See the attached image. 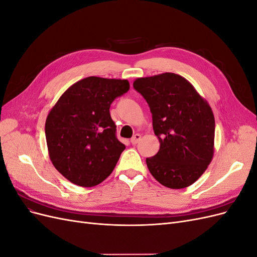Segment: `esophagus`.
I'll list each match as a JSON object with an SVG mask.
<instances>
[{
    "label": "esophagus",
    "instance_id": "esophagus-1",
    "mask_svg": "<svg viewBox=\"0 0 257 257\" xmlns=\"http://www.w3.org/2000/svg\"><path fill=\"white\" fill-rule=\"evenodd\" d=\"M141 139H142V135L141 134H135L133 137H132L131 143L133 144V145H136L139 141H141Z\"/></svg>",
    "mask_w": 257,
    "mask_h": 257
}]
</instances>
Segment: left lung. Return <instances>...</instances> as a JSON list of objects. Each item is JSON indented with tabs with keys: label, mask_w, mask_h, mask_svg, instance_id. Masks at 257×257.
<instances>
[{
	"label": "left lung",
	"mask_w": 257,
	"mask_h": 257,
	"mask_svg": "<svg viewBox=\"0 0 257 257\" xmlns=\"http://www.w3.org/2000/svg\"><path fill=\"white\" fill-rule=\"evenodd\" d=\"M134 89L152 113L159 152L148 169L169 189L190 186L205 173L214 153V115L207 100L182 76L164 73L137 78Z\"/></svg>",
	"instance_id": "8db88e82"
}]
</instances>
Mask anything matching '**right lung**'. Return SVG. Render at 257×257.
<instances>
[{
  "label": "right lung",
  "instance_id": "right-lung-1",
  "mask_svg": "<svg viewBox=\"0 0 257 257\" xmlns=\"http://www.w3.org/2000/svg\"><path fill=\"white\" fill-rule=\"evenodd\" d=\"M130 89L126 79L91 76L71 85L45 124L49 158L72 183L91 188L109 176L125 149L115 137L109 108Z\"/></svg>",
  "mask_w": 257,
  "mask_h": 257
}]
</instances>
